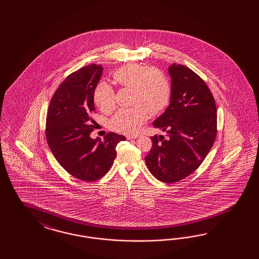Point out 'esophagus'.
Listing matches in <instances>:
<instances>
[{"label": "esophagus", "instance_id": "34e87169", "mask_svg": "<svg viewBox=\"0 0 259 259\" xmlns=\"http://www.w3.org/2000/svg\"><path fill=\"white\" fill-rule=\"evenodd\" d=\"M139 136L138 135H135V136H128L127 137V140H134V139H137Z\"/></svg>", "mask_w": 259, "mask_h": 259}]
</instances>
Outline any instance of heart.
Returning a JSON list of instances; mask_svg holds the SVG:
<instances>
[{
    "label": "heart",
    "mask_w": 259,
    "mask_h": 259,
    "mask_svg": "<svg viewBox=\"0 0 259 259\" xmlns=\"http://www.w3.org/2000/svg\"><path fill=\"white\" fill-rule=\"evenodd\" d=\"M114 78L123 88L133 90L135 105L131 109L119 110L111 118L110 128L118 133H138L149 113L155 116L161 113L171 99V85L164 74L149 66L137 63L128 64L115 72ZM94 102L103 113H110L116 108V95L110 84L102 81L95 88Z\"/></svg>",
    "instance_id": "1"
}]
</instances>
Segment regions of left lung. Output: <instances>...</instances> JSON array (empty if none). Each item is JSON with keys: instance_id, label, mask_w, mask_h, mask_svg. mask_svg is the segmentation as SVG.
<instances>
[{"instance_id": "left-lung-1", "label": "left lung", "mask_w": 259, "mask_h": 259, "mask_svg": "<svg viewBox=\"0 0 259 259\" xmlns=\"http://www.w3.org/2000/svg\"><path fill=\"white\" fill-rule=\"evenodd\" d=\"M171 101L153 125L166 133L154 136L145 162L158 181L184 180L203 162L218 132V114L211 90L188 67L172 63Z\"/></svg>"}]
</instances>
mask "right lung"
Segmentation results:
<instances>
[{
    "label": "right lung",
    "mask_w": 259,
    "mask_h": 259,
    "mask_svg": "<svg viewBox=\"0 0 259 259\" xmlns=\"http://www.w3.org/2000/svg\"><path fill=\"white\" fill-rule=\"evenodd\" d=\"M102 74L101 64H89L71 73L58 87L48 107L46 135L57 161L83 181L100 180L117 156L125 137L108 133L103 141L90 138L94 130V91Z\"/></svg>",
    "instance_id": "right-lung-1"
}]
</instances>
